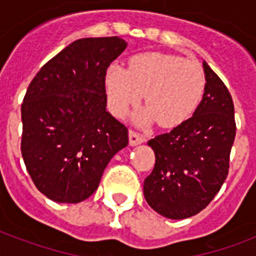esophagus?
Segmentation results:
<instances>
[{"label":"esophagus","mask_w":256,"mask_h":256,"mask_svg":"<svg viewBox=\"0 0 256 256\" xmlns=\"http://www.w3.org/2000/svg\"><path fill=\"white\" fill-rule=\"evenodd\" d=\"M144 142V137L134 130H130V146H137V144Z\"/></svg>","instance_id":"34e87169"}]
</instances>
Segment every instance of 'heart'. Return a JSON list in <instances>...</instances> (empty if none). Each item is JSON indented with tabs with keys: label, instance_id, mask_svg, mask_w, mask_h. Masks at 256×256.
I'll use <instances>...</instances> for the list:
<instances>
[{
	"label": "heart",
	"instance_id": "heart-1",
	"mask_svg": "<svg viewBox=\"0 0 256 256\" xmlns=\"http://www.w3.org/2000/svg\"><path fill=\"white\" fill-rule=\"evenodd\" d=\"M205 87L200 65L173 55L141 54L130 60V68L110 65L105 76L108 108L118 116L141 100L148 108L134 120L146 124L158 119L164 128L180 126L198 108Z\"/></svg>",
	"mask_w": 256,
	"mask_h": 256
}]
</instances>
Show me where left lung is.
<instances>
[{
  "label": "left lung",
  "mask_w": 256,
  "mask_h": 256,
  "mask_svg": "<svg viewBox=\"0 0 256 256\" xmlns=\"http://www.w3.org/2000/svg\"><path fill=\"white\" fill-rule=\"evenodd\" d=\"M205 90L190 119L148 144L155 166L144 182L148 204L169 219H186L209 205L224 183L236 136L234 101L222 79L202 62Z\"/></svg>",
  "instance_id": "left-lung-1"
}]
</instances>
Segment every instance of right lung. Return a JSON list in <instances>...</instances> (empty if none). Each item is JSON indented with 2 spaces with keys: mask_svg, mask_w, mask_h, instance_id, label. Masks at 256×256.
Listing matches in <instances>:
<instances>
[{
  "mask_svg": "<svg viewBox=\"0 0 256 256\" xmlns=\"http://www.w3.org/2000/svg\"><path fill=\"white\" fill-rule=\"evenodd\" d=\"M119 37L82 38L36 74L22 104V155L38 191L76 204L98 187L128 130L106 112L105 76L126 50Z\"/></svg>",
  "mask_w": 256,
  "mask_h": 256,
  "instance_id": "1",
  "label": "right lung"
}]
</instances>
